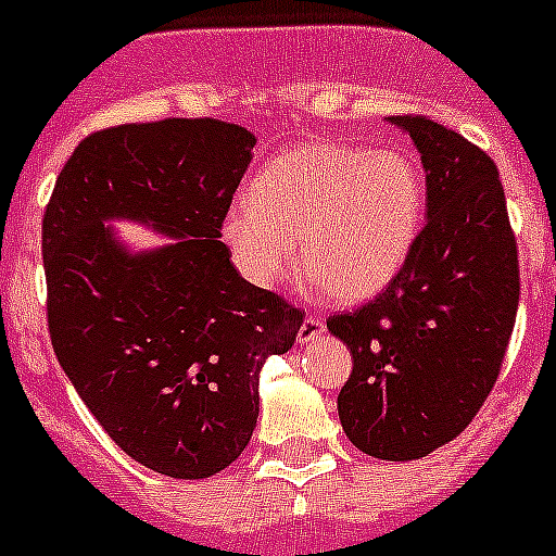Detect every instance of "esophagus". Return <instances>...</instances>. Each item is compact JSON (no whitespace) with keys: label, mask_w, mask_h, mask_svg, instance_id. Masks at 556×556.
Listing matches in <instances>:
<instances>
[{"label":"esophagus","mask_w":556,"mask_h":556,"mask_svg":"<svg viewBox=\"0 0 556 556\" xmlns=\"http://www.w3.org/2000/svg\"><path fill=\"white\" fill-rule=\"evenodd\" d=\"M324 331H326L324 318H318V315H307V318H304V324H302V329H299V342L318 340Z\"/></svg>","instance_id":"obj_1"}]
</instances>
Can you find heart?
I'll return each instance as SVG.
<instances>
[{
  "label": "heart",
  "instance_id": "1",
  "mask_svg": "<svg viewBox=\"0 0 556 556\" xmlns=\"http://www.w3.org/2000/svg\"><path fill=\"white\" fill-rule=\"evenodd\" d=\"M425 216V180L401 150L302 144L249 180L222 222L238 271L271 288L295 261L331 302L359 304L403 271Z\"/></svg>",
  "mask_w": 556,
  "mask_h": 556
}]
</instances>
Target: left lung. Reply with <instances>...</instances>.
Returning <instances> with one entry per match:
<instances>
[{"mask_svg": "<svg viewBox=\"0 0 556 556\" xmlns=\"http://www.w3.org/2000/svg\"><path fill=\"white\" fill-rule=\"evenodd\" d=\"M425 169L428 222L383 293L326 320L354 356L337 397L345 435L381 460L453 442L489 397L518 309V252L491 155L460 134L397 114Z\"/></svg>", "mask_w": 556, "mask_h": 556, "instance_id": "1", "label": "left lung"}]
</instances>
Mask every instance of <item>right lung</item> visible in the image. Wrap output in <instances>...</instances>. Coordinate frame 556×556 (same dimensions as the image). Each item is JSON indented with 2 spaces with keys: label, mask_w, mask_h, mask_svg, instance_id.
<instances>
[{
  "label": "right lung",
  "mask_w": 556,
  "mask_h": 556,
  "mask_svg": "<svg viewBox=\"0 0 556 556\" xmlns=\"http://www.w3.org/2000/svg\"><path fill=\"white\" fill-rule=\"evenodd\" d=\"M254 137L173 121L81 139L43 216L51 345L117 447L175 480L230 466L261 412V370L288 354L302 313L254 288L219 241ZM173 237L131 253L109 220Z\"/></svg>",
  "instance_id": "add662e5"
}]
</instances>
